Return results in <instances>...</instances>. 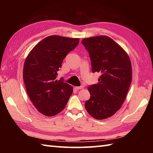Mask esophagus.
<instances>
[{"instance_id":"1","label":"esophagus","mask_w":153,"mask_h":153,"mask_svg":"<svg viewBox=\"0 0 153 153\" xmlns=\"http://www.w3.org/2000/svg\"><path fill=\"white\" fill-rule=\"evenodd\" d=\"M84 88V87L83 86H79V87H76V89H83Z\"/></svg>"}]
</instances>
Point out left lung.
<instances>
[{
  "mask_svg": "<svg viewBox=\"0 0 153 153\" xmlns=\"http://www.w3.org/2000/svg\"><path fill=\"white\" fill-rule=\"evenodd\" d=\"M88 51L92 71L100 73L97 84L89 85L90 99L86 110L97 120L113 116L121 108L132 80L131 64L126 51L105 35L85 38L82 41Z\"/></svg>",
  "mask_w": 153,
  "mask_h": 153,
  "instance_id": "left-lung-1",
  "label": "left lung"
}]
</instances>
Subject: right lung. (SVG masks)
Masks as SVG:
<instances>
[{
  "instance_id": "obj_1",
  "label": "right lung",
  "mask_w": 153,
  "mask_h": 153,
  "mask_svg": "<svg viewBox=\"0 0 153 153\" xmlns=\"http://www.w3.org/2000/svg\"><path fill=\"white\" fill-rule=\"evenodd\" d=\"M79 39L51 35L33 47L25 60L23 77L27 95L42 114L53 116L63 110L73 87L56 79L57 71L68 53L79 44Z\"/></svg>"
}]
</instances>
